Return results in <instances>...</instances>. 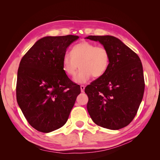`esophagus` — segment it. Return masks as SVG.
Segmentation results:
<instances>
[{
  "label": "esophagus",
  "mask_w": 160,
  "mask_h": 160,
  "mask_svg": "<svg viewBox=\"0 0 160 160\" xmlns=\"http://www.w3.org/2000/svg\"><path fill=\"white\" fill-rule=\"evenodd\" d=\"M80 88H81V91L82 92V93H84L85 86H84V85H81L80 86Z\"/></svg>",
  "instance_id": "esophagus-1"
}]
</instances>
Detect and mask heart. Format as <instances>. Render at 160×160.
Segmentation results:
<instances>
[{
    "mask_svg": "<svg viewBox=\"0 0 160 160\" xmlns=\"http://www.w3.org/2000/svg\"><path fill=\"white\" fill-rule=\"evenodd\" d=\"M110 64V54L102 46L84 41L75 45L71 53L67 52L62 60V70L67 75L73 77L79 67L81 71L75 77L77 83H85L91 76L94 78L102 77Z\"/></svg>",
    "mask_w": 160,
    "mask_h": 160,
    "instance_id": "heart-1",
    "label": "heart"
}]
</instances>
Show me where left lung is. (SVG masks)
<instances>
[{
    "label": "left lung",
    "instance_id": "8db88e82",
    "mask_svg": "<svg viewBox=\"0 0 160 160\" xmlns=\"http://www.w3.org/2000/svg\"><path fill=\"white\" fill-rule=\"evenodd\" d=\"M99 41L110 54L105 73L88 85L85 92L87 108L99 126L118 130L127 126L135 118L145 89L143 67L138 55L113 36H88Z\"/></svg>",
    "mask_w": 160,
    "mask_h": 160
}]
</instances>
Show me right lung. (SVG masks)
<instances>
[{
  "mask_svg": "<svg viewBox=\"0 0 160 160\" xmlns=\"http://www.w3.org/2000/svg\"><path fill=\"white\" fill-rule=\"evenodd\" d=\"M78 36L45 37L37 41L19 64L17 101L27 122L38 132L49 133L69 118L80 86L62 70L67 47Z\"/></svg>",
  "mask_w": 160,
  "mask_h": 160,
  "instance_id": "add662e5",
  "label": "right lung"
}]
</instances>
